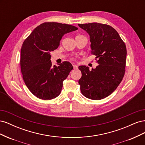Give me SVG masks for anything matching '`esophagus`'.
Returning <instances> with one entry per match:
<instances>
[{
    "label": "esophagus",
    "instance_id": "esophagus-1",
    "mask_svg": "<svg viewBox=\"0 0 145 145\" xmlns=\"http://www.w3.org/2000/svg\"><path fill=\"white\" fill-rule=\"evenodd\" d=\"M72 66H73V68H74V69H77V65H72Z\"/></svg>",
    "mask_w": 145,
    "mask_h": 145
}]
</instances>
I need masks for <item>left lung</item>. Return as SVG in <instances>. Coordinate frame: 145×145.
<instances>
[{
    "label": "left lung",
    "instance_id": "8db88e82",
    "mask_svg": "<svg viewBox=\"0 0 145 145\" xmlns=\"http://www.w3.org/2000/svg\"><path fill=\"white\" fill-rule=\"evenodd\" d=\"M89 34L91 54L99 64L89 71L86 66L78 67L82 77L78 80L82 94L88 99L101 100L112 94L125 73L126 48L117 31L100 23L78 24Z\"/></svg>",
    "mask_w": 145,
    "mask_h": 145
}]
</instances>
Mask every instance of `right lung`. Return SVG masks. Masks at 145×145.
Masks as SVG:
<instances>
[{"mask_svg": "<svg viewBox=\"0 0 145 145\" xmlns=\"http://www.w3.org/2000/svg\"><path fill=\"white\" fill-rule=\"evenodd\" d=\"M78 28L57 22H45L35 28L23 43L20 69L26 86L42 100L53 99L60 94L65 80L73 69L69 62L52 65L50 52L57 48L64 34Z\"/></svg>", "mask_w": 145, "mask_h": 145, "instance_id": "1", "label": "right lung"}]
</instances>
